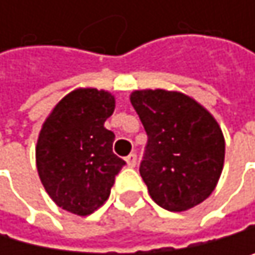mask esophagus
<instances>
[{
  "label": "esophagus",
  "instance_id": "obj_1",
  "mask_svg": "<svg viewBox=\"0 0 255 255\" xmlns=\"http://www.w3.org/2000/svg\"><path fill=\"white\" fill-rule=\"evenodd\" d=\"M136 154H130V156H127L125 157V162H127V165L130 166V168H133V166H136Z\"/></svg>",
  "mask_w": 255,
  "mask_h": 255
}]
</instances>
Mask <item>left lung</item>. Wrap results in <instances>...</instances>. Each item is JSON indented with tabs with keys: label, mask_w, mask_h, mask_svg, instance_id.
<instances>
[{
	"label": "left lung",
	"mask_w": 255,
	"mask_h": 255,
	"mask_svg": "<svg viewBox=\"0 0 255 255\" xmlns=\"http://www.w3.org/2000/svg\"><path fill=\"white\" fill-rule=\"evenodd\" d=\"M130 102L148 136L139 171L151 199L174 213L208 199L225 162V137L216 118L174 90H134Z\"/></svg>",
	"instance_id": "obj_1"
}]
</instances>
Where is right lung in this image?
Returning a JSON list of instances; mask_svg holds the SVG:
<instances>
[{"instance_id": "1", "label": "right lung", "mask_w": 255, "mask_h": 255, "mask_svg": "<svg viewBox=\"0 0 255 255\" xmlns=\"http://www.w3.org/2000/svg\"><path fill=\"white\" fill-rule=\"evenodd\" d=\"M115 107L110 92L81 87L53 107L39 130L35 157L41 183L72 214L101 208L125 165L112 148L115 133L104 127Z\"/></svg>"}]
</instances>
